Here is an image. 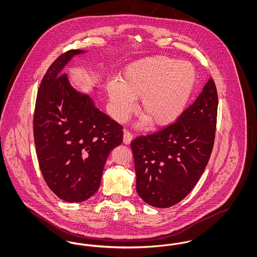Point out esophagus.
Returning <instances> with one entry per match:
<instances>
[{"label":"esophagus","mask_w":257,"mask_h":257,"mask_svg":"<svg viewBox=\"0 0 257 257\" xmlns=\"http://www.w3.org/2000/svg\"><path fill=\"white\" fill-rule=\"evenodd\" d=\"M133 140V134L129 131H124V134H123V143L125 145H129Z\"/></svg>","instance_id":"1"}]
</instances>
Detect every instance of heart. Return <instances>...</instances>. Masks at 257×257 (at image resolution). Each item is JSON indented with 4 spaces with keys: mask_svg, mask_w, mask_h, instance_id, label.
<instances>
[{
    "mask_svg": "<svg viewBox=\"0 0 257 257\" xmlns=\"http://www.w3.org/2000/svg\"><path fill=\"white\" fill-rule=\"evenodd\" d=\"M196 73L188 61L156 56L134 61L123 69L121 78L108 83L107 91L112 117L125 121L139 100L144 113L140 126L150 121L154 127H165L177 120L184 112L194 90Z\"/></svg>",
    "mask_w": 257,
    "mask_h": 257,
    "instance_id": "1",
    "label": "heart"
}]
</instances>
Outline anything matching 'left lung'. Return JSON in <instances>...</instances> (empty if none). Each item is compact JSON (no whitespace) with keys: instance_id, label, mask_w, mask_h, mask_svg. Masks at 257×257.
Returning a JSON list of instances; mask_svg holds the SVG:
<instances>
[{"instance_id":"left-lung-1","label":"left lung","mask_w":257,"mask_h":257,"mask_svg":"<svg viewBox=\"0 0 257 257\" xmlns=\"http://www.w3.org/2000/svg\"><path fill=\"white\" fill-rule=\"evenodd\" d=\"M217 110V88L210 78L176 122L131 143L136 189L147 204L171 207L194 189L212 153Z\"/></svg>"}]
</instances>
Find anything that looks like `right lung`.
Returning <instances> with one entry per match:
<instances>
[{
  "label": "right lung",
  "instance_id": "right-lung-1",
  "mask_svg": "<svg viewBox=\"0 0 257 257\" xmlns=\"http://www.w3.org/2000/svg\"><path fill=\"white\" fill-rule=\"evenodd\" d=\"M70 50L54 61L37 91L34 137L40 171L62 200L81 202L97 192L105 163L122 143V126L96 108L93 99L71 86L62 73Z\"/></svg>",
  "mask_w": 257,
  "mask_h": 257
}]
</instances>
